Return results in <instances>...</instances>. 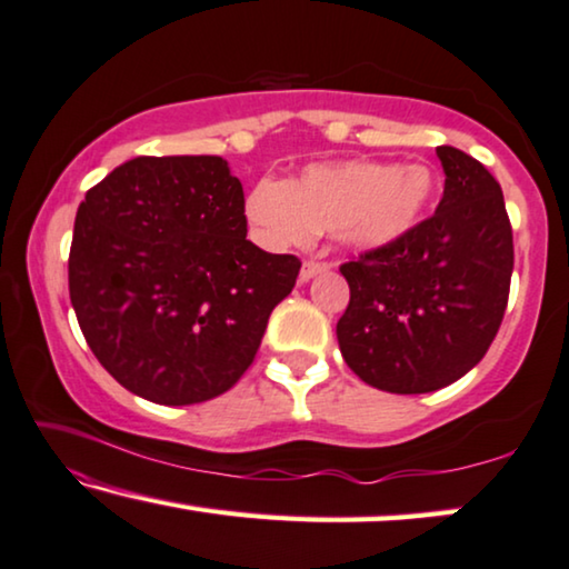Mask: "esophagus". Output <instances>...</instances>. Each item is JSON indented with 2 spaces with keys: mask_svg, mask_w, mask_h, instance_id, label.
Returning <instances> with one entry per match:
<instances>
[{
  "mask_svg": "<svg viewBox=\"0 0 569 569\" xmlns=\"http://www.w3.org/2000/svg\"><path fill=\"white\" fill-rule=\"evenodd\" d=\"M327 268H330V266H327V262H319V260H303L301 273H299V281H301V283H307V281H311V278H315V276L325 273Z\"/></svg>",
  "mask_w": 569,
  "mask_h": 569,
  "instance_id": "esophagus-1",
  "label": "esophagus"
}]
</instances>
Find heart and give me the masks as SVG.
Returning a JSON list of instances; mask_svg holds the SVG:
<instances>
[{"label":"heart","mask_w":569,"mask_h":569,"mask_svg":"<svg viewBox=\"0 0 569 569\" xmlns=\"http://www.w3.org/2000/svg\"><path fill=\"white\" fill-rule=\"evenodd\" d=\"M433 196V174L420 164H311L291 182L260 180L247 196V219L276 244L332 231L348 250L379 252L418 231Z\"/></svg>","instance_id":"obj_1"}]
</instances>
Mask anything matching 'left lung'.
I'll list each match as a JSON object with an SVG mask.
<instances>
[{"instance_id":"1","label":"left lung","mask_w":569,"mask_h":569,"mask_svg":"<svg viewBox=\"0 0 569 569\" xmlns=\"http://www.w3.org/2000/svg\"><path fill=\"white\" fill-rule=\"evenodd\" d=\"M436 213L399 244L342 262L350 286L340 353L391 395L443 389L482 361L500 330L513 273V229L500 182L461 149L438 147Z\"/></svg>"}]
</instances>
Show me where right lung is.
Returning a JSON list of instances; mask_svg holds the SVG:
<instances>
[{
	"label": "right lung",
	"instance_id": "obj_1",
	"mask_svg": "<svg viewBox=\"0 0 569 569\" xmlns=\"http://www.w3.org/2000/svg\"><path fill=\"white\" fill-rule=\"evenodd\" d=\"M301 260L247 239L221 157H136L87 190L69 296L87 346L133 395L196 405L234 387Z\"/></svg>",
	"mask_w": 569,
	"mask_h": 569
}]
</instances>
